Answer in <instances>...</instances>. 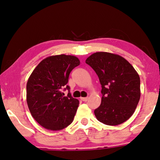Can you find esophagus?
<instances>
[{
	"instance_id": "esophagus-1",
	"label": "esophagus",
	"mask_w": 160,
	"mask_h": 160,
	"mask_svg": "<svg viewBox=\"0 0 160 160\" xmlns=\"http://www.w3.org/2000/svg\"><path fill=\"white\" fill-rule=\"evenodd\" d=\"M81 100H82V101L86 102V101H88V98H87V97H86V98H81Z\"/></svg>"
}]
</instances>
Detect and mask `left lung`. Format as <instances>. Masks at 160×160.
Returning <instances> with one entry per match:
<instances>
[{
  "label": "left lung",
  "mask_w": 160,
  "mask_h": 160,
  "mask_svg": "<svg viewBox=\"0 0 160 160\" xmlns=\"http://www.w3.org/2000/svg\"><path fill=\"white\" fill-rule=\"evenodd\" d=\"M86 63L98 75L101 84V105L94 110L97 119L117 126L131 117L140 99V78L126 59L107 52H97Z\"/></svg>",
  "instance_id": "1"
}]
</instances>
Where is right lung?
Wrapping results in <instances>:
<instances>
[{
    "label": "right lung",
    "instance_id": "obj_1",
    "mask_svg": "<svg viewBox=\"0 0 160 160\" xmlns=\"http://www.w3.org/2000/svg\"><path fill=\"white\" fill-rule=\"evenodd\" d=\"M76 56H50L40 62L28 78L26 101L35 121L46 129L60 130L73 122L79 101L67 85L71 71L80 65ZM67 89V97L61 91Z\"/></svg>",
    "mask_w": 160,
    "mask_h": 160
}]
</instances>
